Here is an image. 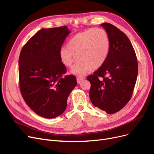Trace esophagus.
I'll return each mask as SVG.
<instances>
[{"instance_id": "34e87169", "label": "esophagus", "mask_w": 154, "mask_h": 154, "mask_svg": "<svg viewBox=\"0 0 154 154\" xmlns=\"http://www.w3.org/2000/svg\"><path fill=\"white\" fill-rule=\"evenodd\" d=\"M84 78H82V77H78L77 78V84H80L81 83L83 80H84Z\"/></svg>"}]
</instances>
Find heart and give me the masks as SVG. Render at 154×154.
<instances>
[{
    "label": "heart",
    "instance_id": "heart-1",
    "mask_svg": "<svg viewBox=\"0 0 154 154\" xmlns=\"http://www.w3.org/2000/svg\"><path fill=\"white\" fill-rule=\"evenodd\" d=\"M109 50L110 39L107 32L103 29L91 28L73 36L67 47H62L60 57L62 63L69 68L77 59L78 62L71 72L83 75L91 69L100 68L106 62Z\"/></svg>",
    "mask_w": 154,
    "mask_h": 154
}]
</instances>
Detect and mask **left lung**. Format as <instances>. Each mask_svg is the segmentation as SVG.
<instances>
[{
	"mask_svg": "<svg viewBox=\"0 0 154 154\" xmlns=\"http://www.w3.org/2000/svg\"><path fill=\"white\" fill-rule=\"evenodd\" d=\"M107 32L110 50L102 66L87 77L90 99L95 107L113 114L131 99L138 74V63L127 36L109 23L100 25Z\"/></svg>",
	"mask_w": 154,
	"mask_h": 154,
	"instance_id": "1",
	"label": "left lung"
}]
</instances>
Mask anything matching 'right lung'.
I'll return each mask as SVG.
<instances>
[{"label": "right lung", "instance_id": "obj_1", "mask_svg": "<svg viewBox=\"0 0 154 154\" xmlns=\"http://www.w3.org/2000/svg\"><path fill=\"white\" fill-rule=\"evenodd\" d=\"M70 30L67 26L42 29L23 45L19 59L20 90L24 101L47 119L61 115L77 85L76 77H62L67 70L60 51Z\"/></svg>", "mask_w": 154, "mask_h": 154}]
</instances>
